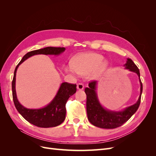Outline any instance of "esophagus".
<instances>
[{
	"mask_svg": "<svg viewBox=\"0 0 156 156\" xmlns=\"http://www.w3.org/2000/svg\"><path fill=\"white\" fill-rule=\"evenodd\" d=\"M77 90H81L84 89V85L82 83H79L77 86Z\"/></svg>",
	"mask_w": 156,
	"mask_h": 156,
	"instance_id": "34e87169",
	"label": "esophagus"
}]
</instances>
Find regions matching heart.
I'll use <instances>...</instances> for the list:
<instances>
[{
	"instance_id": "obj_1",
	"label": "heart",
	"mask_w": 156,
	"mask_h": 156,
	"mask_svg": "<svg viewBox=\"0 0 156 156\" xmlns=\"http://www.w3.org/2000/svg\"><path fill=\"white\" fill-rule=\"evenodd\" d=\"M108 61L101 55L87 53L77 55L73 58L72 65L64 67L66 72L87 75L91 80L96 79L104 73L108 68Z\"/></svg>"
}]
</instances>
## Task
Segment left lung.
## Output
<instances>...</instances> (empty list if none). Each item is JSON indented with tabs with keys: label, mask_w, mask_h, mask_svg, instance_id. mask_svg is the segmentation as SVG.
Wrapping results in <instances>:
<instances>
[{
	"label": "left lung",
	"mask_w": 156,
	"mask_h": 156,
	"mask_svg": "<svg viewBox=\"0 0 156 156\" xmlns=\"http://www.w3.org/2000/svg\"><path fill=\"white\" fill-rule=\"evenodd\" d=\"M126 69L134 72L138 75L140 83V95L135 104L127 107L121 111H112L103 107L99 100L97 94V81L88 84V87L84 90L87 94V112L89 122L94 125L103 129H114L120 127L128 120L137 111L140 103L143 84L140 79V72L137 66L130 58H127L124 64Z\"/></svg>",
	"instance_id": "1"
}]
</instances>
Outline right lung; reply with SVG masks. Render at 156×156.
I'll use <instances>...</instances> for the list:
<instances>
[{"mask_svg":"<svg viewBox=\"0 0 156 156\" xmlns=\"http://www.w3.org/2000/svg\"><path fill=\"white\" fill-rule=\"evenodd\" d=\"M66 50L65 48H47L32 51L27 53L17 64L14 71L12 83V96L14 105L20 114L30 124L40 127H52L59 126L66 118V104L69 98L76 92V84L62 83L60 84L57 93L48 105L40 108H28L22 105L19 101L16 90V73L18 67L27 59L36 55L58 56Z\"/></svg>","mask_w":156,"mask_h":156,"instance_id":"right-lung-1","label":"right lung"}]
</instances>
